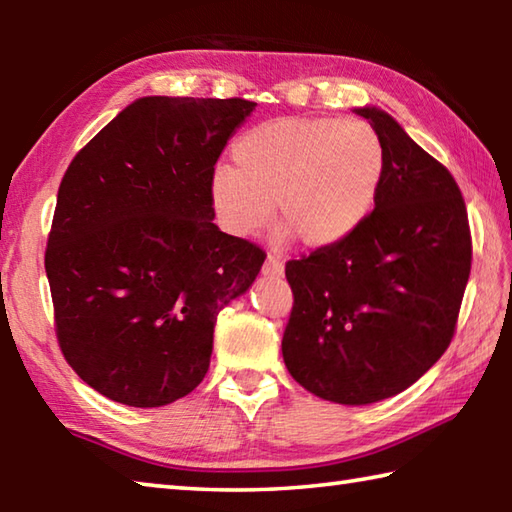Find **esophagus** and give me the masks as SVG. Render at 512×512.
Returning <instances> with one entry per match:
<instances>
[{"mask_svg":"<svg viewBox=\"0 0 512 512\" xmlns=\"http://www.w3.org/2000/svg\"><path fill=\"white\" fill-rule=\"evenodd\" d=\"M264 275H271V277H282L284 275V264H282V257L275 255V253H268L266 262H264Z\"/></svg>","mask_w":512,"mask_h":512,"instance_id":"esophagus-1","label":"esophagus"}]
</instances>
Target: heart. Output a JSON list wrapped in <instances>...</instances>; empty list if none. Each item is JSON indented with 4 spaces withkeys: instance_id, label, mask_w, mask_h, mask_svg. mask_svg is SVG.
<instances>
[{
    "instance_id": "heart-1",
    "label": "heart",
    "mask_w": 512,
    "mask_h": 512,
    "mask_svg": "<svg viewBox=\"0 0 512 512\" xmlns=\"http://www.w3.org/2000/svg\"><path fill=\"white\" fill-rule=\"evenodd\" d=\"M235 169L212 178L221 223L250 237L273 219L309 248L334 246L366 221L386 151L366 121L284 117L250 128L232 149Z\"/></svg>"
}]
</instances>
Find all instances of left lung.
<instances>
[{"mask_svg":"<svg viewBox=\"0 0 512 512\" xmlns=\"http://www.w3.org/2000/svg\"><path fill=\"white\" fill-rule=\"evenodd\" d=\"M386 151L375 210L350 237L287 262L291 377L323 400L370 404L415 384L454 339L472 235L445 164L393 117L359 108Z\"/></svg>","mask_w":512,"mask_h":512,"instance_id":"obj_1","label":"left lung"}]
</instances>
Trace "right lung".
Returning a JSON list of instances; mask_svg holds the SVG:
<instances>
[{
	"instance_id": "obj_1",
	"label": "right lung",
	"mask_w": 512,
	"mask_h": 512,
	"mask_svg": "<svg viewBox=\"0 0 512 512\" xmlns=\"http://www.w3.org/2000/svg\"><path fill=\"white\" fill-rule=\"evenodd\" d=\"M255 101L144 97L69 162L45 271L65 361L108 400H180L210 368L219 311L262 268L257 244L225 235L214 164Z\"/></svg>"
}]
</instances>
